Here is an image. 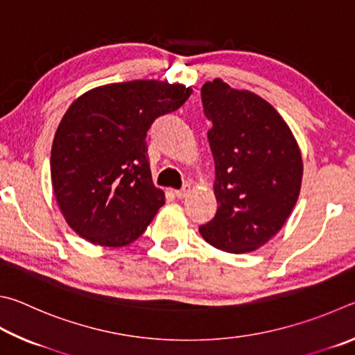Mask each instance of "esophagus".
Masks as SVG:
<instances>
[{
  "instance_id": "esophagus-1",
  "label": "esophagus",
  "mask_w": 355,
  "mask_h": 355,
  "mask_svg": "<svg viewBox=\"0 0 355 355\" xmlns=\"http://www.w3.org/2000/svg\"><path fill=\"white\" fill-rule=\"evenodd\" d=\"M189 193H190V185L189 184H185L182 189H179V190L174 191V195H176L178 198H185Z\"/></svg>"
}]
</instances>
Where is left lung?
Here are the masks:
<instances>
[{"mask_svg": "<svg viewBox=\"0 0 355 355\" xmlns=\"http://www.w3.org/2000/svg\"><path fill=\"white\" fill-rule=\"evenodd\" d=\"M215 160L218 210L200 226L221 251L257 250L281 231L301 190L302 159L287 123L263 98L231 89L221 79L201 89Z\"/></svg>", "mask_w": 355, "mask_h": 355, "instance_id": "8db88e82", "label": "left lung"}]
</instances>
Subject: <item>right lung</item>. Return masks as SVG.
<instances>
[{"label":"right lung","instance_id":"1","mask_svg":"<svg viewBox=\"0 0 355 355\" xmlns=\"http://www.w3.org/2000/svg\"><path fill=\"white\" fill-rule=\"evenodd\" d=\"M190 95L181 84L129 80L96 87L68 107L54 135L51 181L74 232L118 248L146 231L165 204L149 170L148 129Z\"/></svg>","mask_w":355,"mask_h":355}]
</instances>
